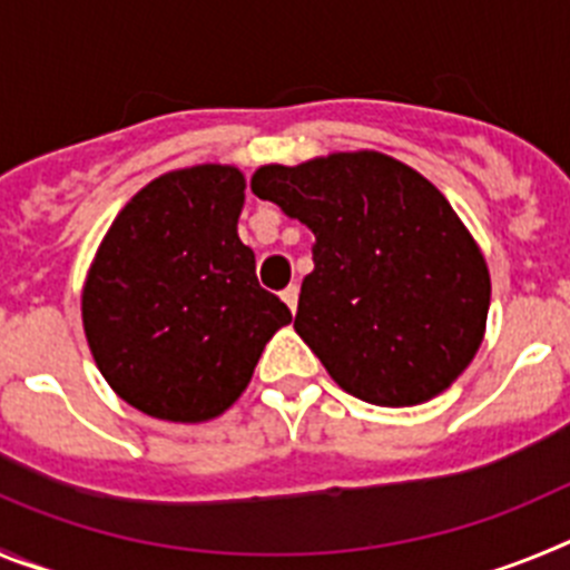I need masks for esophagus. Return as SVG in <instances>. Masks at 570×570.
Returning a JSON list of instances; mask_svg holds the SVG:
<instances>
[{"mask_svg": "<svg viewBox=\"0 0 570 570\" xmlns=\"http://www.w3.org/2000/svg\"><path fill=\"white\" fill-rule=\"evenodd\" d=\"M282 299H285V305H288L291 311H296V302H299V288H296V285H288V288L282 291Z\"/></svg>", "mask_w": 570, "mask_h": 570, "instance_id": "obj_1", "label": "esophagus"}]
</instances>
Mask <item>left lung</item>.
<instances>
[{"mask_svg":"<svg viewBox=\"0 0 570 570\" xmlns=\"http://www.w3.org/2000/svg\"><path fill=\"white\" fill-rule=\"evenodd\" d=\"M259 199L314 230L294 328L356 400L405 407L442 394L485 336V256L445 196L376 150L262 165Z\"/></svg>","mask_w":570,"mask_h":570,"instance_id":"1","label":"left lung"}]
</instances>
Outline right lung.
<instances>
[{
	"instance_id": "1",
	"label": "right lung",
	"mask_w": 570,
	"mask_h": 570,
	"mask_svg": "<svg viewBox=\"0 0 570 570\" xmlns=\"http://www.w3.org/2000/svg\"><path fill=\"white\" fill-rule=\"evenodd\" d=\"M245 176L194 165L145 185L105 234L82 288L97 367L142 414L208 422L248 387L291 311L239 239Z\"/></svg>"
}]
</instances>
